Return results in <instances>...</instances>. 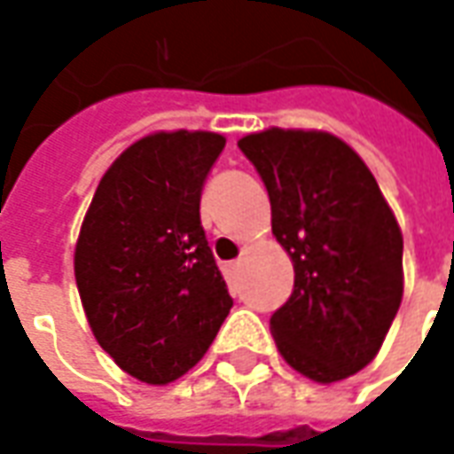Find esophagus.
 <instances>
[{
  "instance_id": "34e87169",
  "label": "esophagus",
  "mask_w": 454,
  "mask_h": 454,
  "mask_svg": "<svg viewBox=\"0 0 454 454\" xmlns=\"http://www.w3.org/2000/svg\"><path fill=\"white\" fill-rule=\"evenodd\" d=\"M236 272H238V262H228L226 275L231 278V280H236Z\"/></svg>"
}]
</instances>
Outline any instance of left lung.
<instances>
[{"instance_id":"8db88e82","label":"left lung","mask_w":454,"mask_h":454,"mask_svg":"<svg viewBox=\"0 0 454 454\" xmlns=\"http://www.w3.org/2000/svg\"><path fill=\"white\" fill-rule=\"evenodd\" d=\"M270 196L272 236L294 290L270 317L282 359L315 383L376 359L403 300V233L371 169L325 129L268 128L238 139Z\"/></svg>"}]
</instances>
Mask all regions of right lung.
<instances>
[{
    "mask_svg": "<svg viewBox=\"0 0 454 454\" xmlns=\"http://www.w3.org/2000/svg\"><path fill=\"white\" fill-rule=\"evenodd\" d=\"M223 147V135L204 129L132 142L103 174L75 240L73 270L93 337L150 386L194 369L233 307L199 216Z\"/></svg>",
    "mask_w": 454,
    "mask_h": 454,
    "instance_id": "add662e5",
    "label": "right lung"
}]
</instances>
